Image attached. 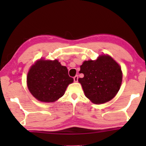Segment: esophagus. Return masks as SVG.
Masks as SVG:
<instances>
[{"label": "esophagus", "instance_id": "obj_1", "mask_svg": "<svg viewBox=\"0 0 146 146\" xmlns=\"http://www.w3.org/2000/svg\"><path fill=\"white\" fill-rule=\"evenodd\" d=\"M73 79H74V81H75V82H78V75H76L73 77Z\"/></svg>", "mask_w": 146, "mask_h": 146}]
</instances>
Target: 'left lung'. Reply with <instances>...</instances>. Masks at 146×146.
Masks as SVG:
<instances>
[{
	"instance_id": "obj_1",
	"label": "left lung",
	"mask_w": 146,
	"mask_h": 146,
	"mask_svg": "<svg viewBox=\"0 0 146 146\" xmlns=\"http://www.w3.org/2000/svg\"><path fill=\"white\" fill-rule=\"evenodd\" d=\"M78 78L86 97L95 104L107 102L117 95L122 79L120 66L110 56L101 55L96 60L84 61Z\"/></svg>"
}]
</instances>
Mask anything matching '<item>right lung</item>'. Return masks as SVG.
<instances>
[{"mask_svg": "<svg viewBox=\"0 0 146 146\" xmlns=\"http://www.w3.org/2000/svg\"><path fill=\"white\" fill-rule=\"evenodd\" d=\"M73 78L68 75L66 66L57 60L36 62L29 70L27 84L29 91L36 99L52 102L62 97Z\"/></svg>", "mask_w": 146, "mask_h": 146, "instance_id": "right-lung-1", "label": "right lung"}]
</instances>
